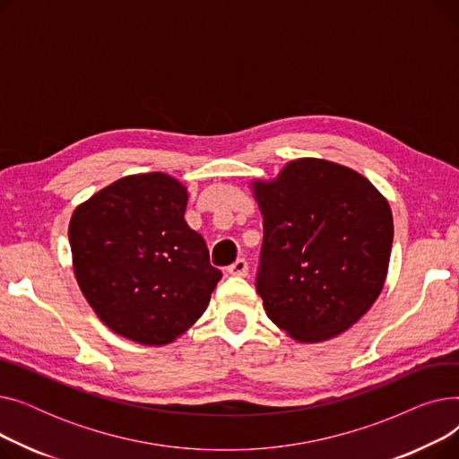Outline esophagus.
Segmentation results:
<instances>
[{
    "mask_svg": "<svg viewBox=\"0 0 459 459\" xmlns=\"http://www.w3.org/2000/svg\"><path fill=\"white\" fill-rule=\"evenodd\" d=\"M227 272L230 273V275H238V277H246L247 275V272H249V268H247V262L244 260V258H238L232 266H229L227 268Z\"/></svg>",
    "mask_w": 459,
    "mask_h": 459,
    "instance_id": "1",
    "label": "esophagus"
}]
</instances>
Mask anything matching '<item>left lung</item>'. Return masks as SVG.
I'll list each match as a JSON object with an SVG mask.
<instances>
[{"mask_svg":"<svg viewBox=\"0 0 459 459\" xmlns=\"http://www.w3.org/2000/svg\"><path fill=\"white\" fill-rule=\"evenodd\" d=\"M264 220L256 292L298 342L334 339L363 318L389 272L393 212L353 169L322 158L249 182Z\"/></svg>","mask_w":459,"mask_h":459,"instance_id":"left-lung-1","label":"left lung"}]
</instances>
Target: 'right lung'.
I'll list each match as a JSON object with an SVG mask.
<instances>
[{"label":"right lung","instance_id":"obj_1","mask_svg":"<svg viewBox=\"0 0 459 459\" xmlns=\"http://www.w3.org/2000/svg\"><path fill=\"white\" fill-rule=\"evenodd\" d=\"M187 187L167 173L115 180L78 204L68 239L80 290L113 333L175 342L210 303L221 272L184 220Z\"/></svg>","mask_w":459,"mask_h":459}]
</instances>
